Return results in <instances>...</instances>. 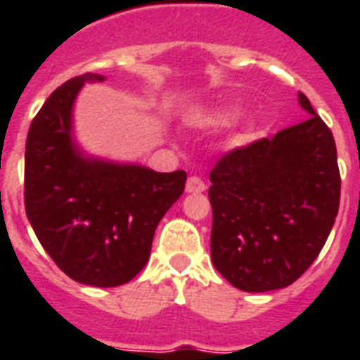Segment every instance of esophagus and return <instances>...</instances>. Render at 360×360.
<instances>
[{
	"instance_id": "1",
	"label": "esophagus",
	"mask_w": 360,
	"mask_h": 360,
	"mask_svg": "<svg viewBox=\"0 0 360 360\" xmlns=\"http://www.w3.org/2000/svg\"><path fill=\"white\" fill-rule=\"evenodd\" d=\"M205 189H207V186H205V182H203L202 178L198 176L187 178V184H186L187 193H203Z\"/></svg>"
}]
</instances>
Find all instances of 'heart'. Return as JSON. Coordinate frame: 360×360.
Listing matches in <instances>:
<instances>
[{
  "instance_id": "1",
  "label": "heart",
  "mask_w": 360,
  "mask_h": 360,
  "mask_svg": "<svg viewBox=\"0 0 360 360\" xmlns=\"http://www.w3.org/2000/svg\"><path fill=\"white\" fill-rule=\"evenodd\" d=\"M238 110L234 108H221V110H211L207 113L196 117V122L202 126H211V128H225L229 124L236 120Z\"/></svg>"
}]
</instances>
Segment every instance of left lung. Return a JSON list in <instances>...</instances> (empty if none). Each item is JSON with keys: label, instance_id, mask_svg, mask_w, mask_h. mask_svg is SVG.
Returning <instances> with one entry per match:
<instances>
[{"label": "left lung", "instance_id": "1", "mask_svg": "<svg viewBox=\"0 0 360 360\" xmlns=\"http://www.w3.org/2000/svg\"><path fill=\"white\" fill-rule=\"evenodd\" d=\"M304 122L225 153L211 171L212 265L245 292L285 288L335 224L341 174L330 128L299 91Z\"/></svg>", "mask_w": 360, "mask_h": 360}]
</instances>
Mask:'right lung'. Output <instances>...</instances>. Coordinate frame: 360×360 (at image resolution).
<instances>
[{
	"label": "right lung",
	"instance_id": "1",
	"mask_svg": "<svg viewBox=\"0 0 360 360\" xmlns=\"http://www.w3.org/2000/svg\"><path fill=\"white\" fill-rule=\"evenodd\" d=\"M82 73L46 98L25 151V209L43 249L73 281L119 287L148 263L157 225L184 193L186 171L157 173L135 164L82 157L72 110Z\"/></svg>",
	"mask_w": 360,
	"mask_h": 360
}]
</instances>
